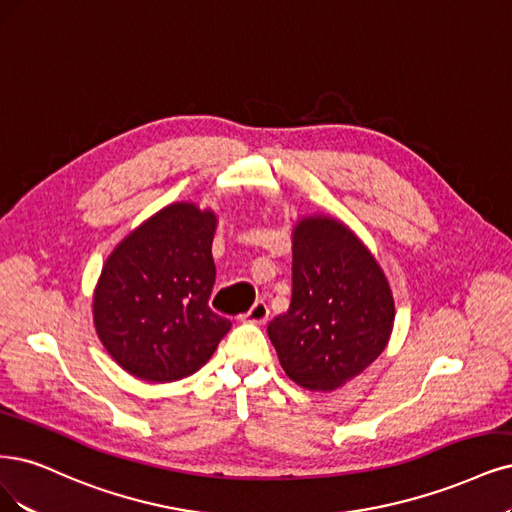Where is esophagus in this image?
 Returning a JSON list of instances; mask_svg holds the SVG:
<instances>
[{
  "instance_id": "obj_1",
  "label": "esophagus",
  "mask_w": 512,
  "mask_h": 512,
  "mask_svg": "<svg viewBox=\"0 0 512 512\" xmlns=\"http://www.w3.org/2000/svg\"><path fill=\"white\" fill-rule=\"evenodd\" d=\"M241 320L243 322H250V324H267V320H269V307H267V303L256 301L252 305V309L241 317Z\"/></svg>"
}]
</instances>
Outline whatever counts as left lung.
<instances>
[{"label":"left lung","mask_w":512,"mask_h":512,"mask_svg":"<svg viewBox=\"0 0 512 512\" xmlns=\"http://www.w3.org/2000/svg\"><path fill=\"white\" fill-rule=\"evenodd\" d=\"M292 239L290 309L267 332L294 383L330 392L385 349L394 298L377 260L341 222L305 218Z\"/></svg>","instance_id":"left-lung-1"}]
</instances>
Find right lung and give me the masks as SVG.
<instances>
[{"instance_id":"right-lung-1","label":"right lung","mask_w":512,"mask_h":512,"mask_svg":"<svg viewBox=\"0 0 512 512\" xmlns=\"http://www.w3.org/2000/svg\"><path fill=\"white\" fill-rule=\"evenodd\" d=\"M216 216L173 203L133 231L101 271L93 315L108 354L137 379H184L214 356L231 320L209 309Z\"/></svg>"}]
</instances>
